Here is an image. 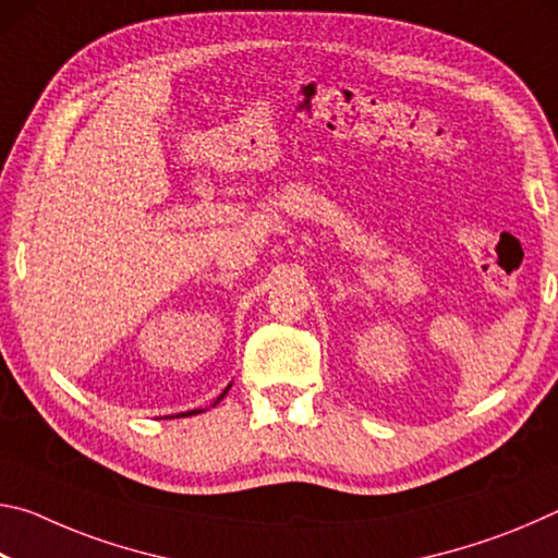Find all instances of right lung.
<instances>
[{"label": "right lung", "mask_w": 558, "mask_h": 558, "mask_svg": "<svg viewBox=\"0 0 558 558\" xmlns=\"http://www.w3.org/2000/svg\"><path fill=\"white\" fill-rule=\"evenodd\" d=\"M192 413H199V411H189L186 415H192ZM182 415H184V413H182ZM182 415H179V418H182Z\"/></svg>", "instance_id": "1"}]
</instances>
